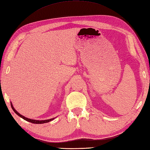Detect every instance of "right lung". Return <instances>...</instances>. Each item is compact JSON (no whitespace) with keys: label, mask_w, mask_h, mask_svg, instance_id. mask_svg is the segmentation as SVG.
Segmentation results:
<instances>
[{"label":"right lung","mask_w":150,"mask_h":150,"mask_svg":"<svg viewBox=\"0 0 150 150\" xmlns=\"http://www.w3.org/2000/svg\"><path fill=\"white\" fill-rule=\"evenodd\" d=\"M11 108H12V109L13 110V111H14L16 114H17L18 116H20V117H22V119H24V120H25V121H29V122H32V123H34V124H43V123H45V122H49V121H52V120H53V119H54V118H52V119H47V120H42V121H38V120H33V119H28V118H27V117H25L24 116H23V115H22L21 114H20L14 108V107H13V105H12V104H11Z\"/></svg>","instance_id":"right-lung-1"}]
</instances>
